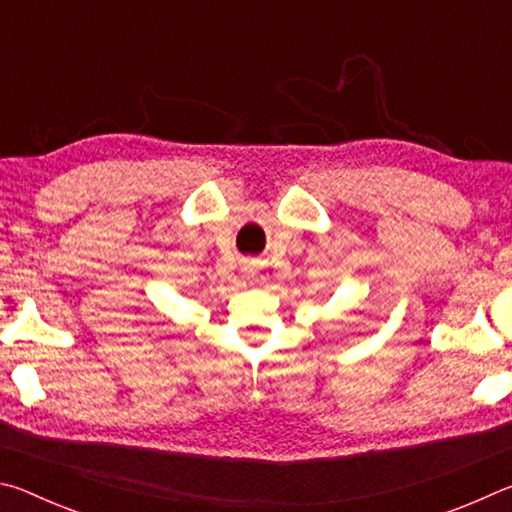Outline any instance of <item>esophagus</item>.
I'll return each instance as SVG.
<instances>
[{"mask_svg":"<svg viewBox=\"0 0 512 512\" xmlns=\"http://www.w3.org/2000/svg\"><path fill=\"white\" fill-rule=\"evenodd\" d=\"M248 275H253V271H248Z\"/></svg>","mask_w":512,"mask_h":512,"instance_id":"obj_1","label":"esophagus"}]
</instances>
